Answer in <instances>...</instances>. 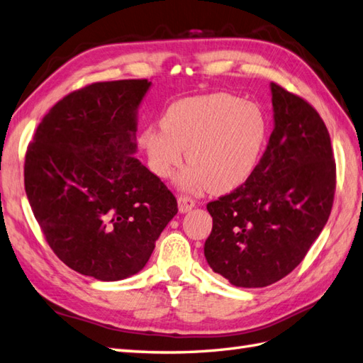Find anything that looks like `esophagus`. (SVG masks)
I'll list each match as a JSON object with an SVG mask.
<instances>
[{
  "label": "esophagus",
  "instance_id": "esophagus-1",
  "mask_svg": "<svg viewBox=\"0 0 363 363\" xmlns=\"http://www.w3.org/2000/svg\"><path fill=\"white\" fill-rule=\"evenodd\" d=\"M196 206V200L189 196H179V209L182 213H188L189 209Z\"/></svg>",
  "mask_w": 363,
  "mask_h": 363
}]
</instances>
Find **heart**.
Returning a JSON list of instances; mask_svg holds the SVG:
<instances>
[{
  "instance_id": "heart-1",
  "label": "heart",
  "mask_w": 363,
  "mask_h": 363,
  "mask_svg": "<svg viewBox=\"0 0 363 363\" xmlns=\"http://www.w3.org/2000/svg\"><path fill=\"white\" fill-rule=\"evenodd\" d=\"M269 135V119L255 102L235 94L214 93L177 101L167 107L161 127L144 128L140 136L149 166L167 179L183 161L184 189L220 194L236 189L253 174Z\"/></svg>"
}]
</instances>
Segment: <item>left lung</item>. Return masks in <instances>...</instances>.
<instances>
[{
    "label": "left lung",
    "instance_id": "left-lung-1",
    "mask_svg": "<svg viewBox=\"0 0 363 363\" xmlns=\"http://www.w3.org/2000/svg\"><path fill=\"white\" fill-rule=\"evenodd\" d=\"M275 128L245 183L206 205L205 257L238 287L287 277L323 230L335 194L329 132L308 101L272 84Z\"/></svg>",
    "mask_w": 363,
    "mask_h": 363
}]
</instances>
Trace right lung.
<instances>
[{"instance_id": "obj_1", "label": "right lung", "mask_w": 363, "mask_h": 363, "mask_svg": "<svg viewBox=\"0 0 363 363\" xmlns=\"http://www.w3.org/2000/svg\"><path fill=\"white\" fill-rule=\"evenodd\" d=\"M147 79L94 82L43 116L24 157V189L46 242L69 269L101 281L138 273L177 199L133 157Z\"/></svg>"}]
</instances>
